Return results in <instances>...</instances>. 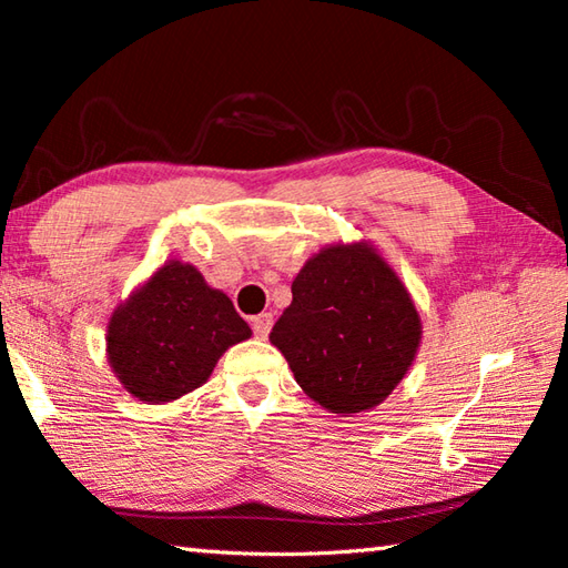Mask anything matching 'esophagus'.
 <instances>
[{"instance_id": "34e87169", "label": "esophagus", "mask_w": 568, "mask_h": 568, "mask_svg": "<svg viewBox=\"0 0 568 568\" xmlns=\"http://www.w3.org/2000/svg\"><path fill=\"white\" fill-rule=\"evenodd\" d=\"M250 325H253V333L257 335V338H267V333H271V328H273V315L271 313L255 315V318L250 321Z\"/></svg>"}]
</instances>
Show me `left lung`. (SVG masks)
I'll return each instance as SVG.
<instances>
[{"instance_id": "1", "label": "left lung", "mask_w": 568, "mask_h": 568, "mask_svg": "<svg viewBox=\"0 0 568 568\" xmlns=\"http://www.w3.org/2000/svg\"><path fill=\"white\" fill-rule=\"evenodd\" d=\"M273 325L301 388L331 413L388 396L416 358L420 318L398 275L371 245H331L303 265Z\"/></svg>"}]
</instances>
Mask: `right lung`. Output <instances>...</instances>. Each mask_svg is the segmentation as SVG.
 I'll list each match as a JSON object with an SVG mask.
<instances>
[{
  "mask_svg": "<svg viewBox=\"0 0 568 568\" xmlns=\"http://www.w3.org/2000/svg\"><path fill=\"white\" fill-rule=\"evenodd\" d=\"M250 338L230 297L197 267L165 263L108 325L112 371L134 398L175 400L210 378L230 345Z\"/></svg>",
  "mask_w": 568,
  "mask_h": 568,
  "instance_id": "add662e5",
  "label": "right lung"
}]
</instances>
